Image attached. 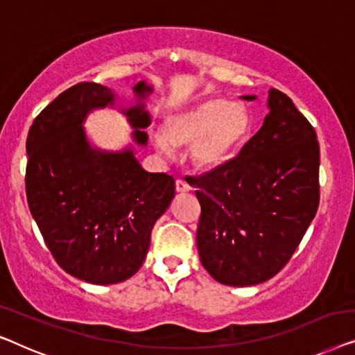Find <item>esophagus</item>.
<instances>
[{"instance_id":"obj_1","label":"esophagus","mask_w":355,"mask_h":355,"mask_svg":"<svg viewBox=\"0 0 355 355\" xmlns=\"http://www.w3.org/2000/svg\"><path fill=\"white\" fill-rule=\"evenodd\" d=\"M175 189L178 193H187V191H189V189H191V187H189V184L184 182L183 178H177V182H175Z\"/></svg>"}]
</instances>
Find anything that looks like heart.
I'll use <instances>...</instances> for the list:
<instances>
[{"label":"heart","instance_id":"b5f03b06","mask_svg":"<svg viewBox=\"0 0 355 355\" xmlns=\"http://www.w3.org/2000/svg\"><path fill=\"white\" fill-rule=\"evenodd\" d=\"M249 130L251 117L246 107L211 98L171 114L162 125V138H156V146L166 154L171 149L191 148L196 166L217 167L236 154Z\"/></svg>","mask_w":355,"mask_h":355}]
</instances>
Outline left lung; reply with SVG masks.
<instances>
[{
  "mask_svg": "<svg viewBox=\"0 0 355 355\" xmlns=\"http://www.w3.org/2000/svg\"><path fill=\"white\" fill-rule=\"evenodd\" d=\"M267 104L263 125L236 157L191 177L201 204L199 259L209 275L228 286H252L275 277L320 201L315 130L279 89L268 92Z\"/></svg>",
  "mask_w": 355,
  "mask_h": 355,
  "instance_id": "obj_1",
  "label": "left lung"
}]
</instances>
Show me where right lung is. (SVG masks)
<instances>
[{"label": "right lung", "mask_w": 355, "mask_h": 355, "mask_svg": "<svg viewBox=\"0 0 355 355\" xmlns=\"http://www.w3.org/2000/svg\"><path fill=\"white\" fill-rule=\"evenodd\" d=\"M133 92L139 103L123 114L146 144L151 119L141 99L153 88L139 82ZM114 99L99 83L73 85L35 117L27 137L30 212L59 266L93 284L121 283L139 270L154 223L175 196L173 177L144 171L133 149L106 153L88 143L85 117Z\"/></svg>", "instance_id": "obj_1"}]
</instances>
